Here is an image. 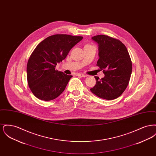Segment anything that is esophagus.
I'll return each mask as SVG.
<instances>
[{"label":"esophagus","instance_id":"esophagus-1","mask_svg":"<svg viewBox=\"0 0 156 156\" xmlns=\"http://www.w3.org/2000/svg\"><path fill=\"white\" fill-rule=\"evenodd\" d=\"M77 76H81V77H86L87 75L84 74H78L76 75Z\"/></svg>","mask_w":156,"mask_h":156}]
</instances>
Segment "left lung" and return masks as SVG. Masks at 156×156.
<instances>
[{"label":"left lung","mask_w":156,"mask_h":156,"mask_svg":"<svg viewBox=\"0 0 156 156\" xmlns=\"http://www.w3.org/2000/svg\"><path fill=\"white\" fill-rule=\"evenodd\" d=\"M92 39L99 45V59L97 66L105 74L90 91L101 98L113 100L125 90L130 79L132 63L126 46L119 40L105 35H98Z\"/></svg>","instance_id":"left-lung-1"}]
</instances>
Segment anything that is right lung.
Wrapping results in <instances>:
<instances>
[{"label":"right lung","instance_id":"right-lung-1","mask_svg":"<svg viewBox=\"0 0 156 156\" xmlns=\"http://www.w3.org/2000/svg\"><path fill=\"white\" fill-rule=\"evenodd\" d=\"M82 38V36L55 34L37 45L27 62V78L30 90L38 99L51 101L64 90L73 76L58 71L55 67Z\"/></svg>","mask_w":156,"mask_h":156}]
</instances>
